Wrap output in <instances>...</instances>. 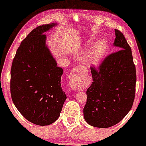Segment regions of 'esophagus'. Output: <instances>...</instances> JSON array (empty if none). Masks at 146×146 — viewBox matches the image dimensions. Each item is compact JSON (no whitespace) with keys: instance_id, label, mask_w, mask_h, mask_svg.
Masks as SVG:
<instances>
[{"instance_id":"obj_1","label":"esophagus","mask_w":146,"mask_h":146,"mask_svg":"<svg viewBox=\"0 0 146 146\" xmlns=\"http://www.w3.org/2000/svg\"><path fill=\"white\" fill-rule=\"evenodd\" d=\"M82 75L78 74V73L75 72H71L70 74V82L69 85L72 90L75 91H78V90H83L84 88V86L81 82L82 77Z\"/></svg>"}]
</instances>
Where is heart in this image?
I'll use <instances>...</instances> for the list:
<instances>
[{"label":"heart","instance_id":"heart-1","mask_svg":"<svg viewBox=\"0 0 146 146\" xmlns=\"http://www.w3.org/2000/svg\"><path fill=\"white\" fill-rule=\"evenodd\" d=\"M108 49V44L104 40H99L94 37H89L84 42L81 51L88 52L86 64L88 66H98L103 61Z\"/></svg>","mask_w":146,"mask_h":146}]
</instances>
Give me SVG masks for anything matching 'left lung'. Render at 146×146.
Segmentation results:
<instances>
[{
    "instance_id": "8db88e82",
    "label": "left lung",
    "mask_w": 146,
    "mask_h": 146,
    "mask_svg": "<svg viewBox=\"0 0 146 146\" xmlns=\"http://www.w3.org/2000/svg\"><path fill=\"white\" fill-rule=\"evenodd\" d=\"M113 46L119 51L105 58L99 71L91 67L93 82L86 90L84 117L88 124L106 128L117 124L131 109L136 68L132 51L121 31L115 29Z\"/></svg>"
}]
</instances>
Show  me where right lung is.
Returning <instances> with one entry per match:
<instances>
[{
  "label": "right lung",
  "mask_w": 146,
  "mask_h": 146,
  "mask_svg": "<svg viewBox=\"0 0 146 146\" xmlns=\"http://www.w3.org/2000/svg\"><path fill=\"white\" fill-rule=\"evenodd\" d=\"M57 25L51 23L33 29L18 47L11 66L12 101L26 119L38 125L56 121L66 99L60 83L63 69L57 66L44 34Z\"/></svg>",
  "instance_id": "add662e5"
}]
</instances>
